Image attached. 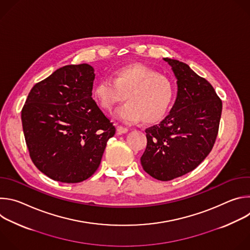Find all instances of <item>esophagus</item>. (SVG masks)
<instances>
[{
  "mask_svg": "<svg viewBox=\"0 0 250 250\" xmlns=\"http://www.w3.org/2000/svg\"><path fill=\"white\" fill-rule=\"evenodd\" d=\"M117 131H118L119 134H123V133H126V132L128 131V128L124 127V126H122V125H118Z\"/></svg>",
  "mask_w": 250,
  "mask_h": 250,
  "instance_id": "1",
  "label": "esophagus"
}]
</instances>
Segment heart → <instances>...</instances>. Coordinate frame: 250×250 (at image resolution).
Wrapping results in <instances>:
<instances>
[{
	"label": "heart",
	"mask_w": 250,
	"mask_h": 250,
	"mask_svg": "<svg viewBox=\"0 0 250 250\" xmlns=\"http://www.w3.org/2000/svg\"><path fill=\"white\" fill-rule=\"evenodd\" d=\"M100 108L113 112L124 101L126 104L116 113V118L128 124L144 121L154 124L166 115L173 99V86L168 78L141 63L117 69L113 80L101 79L93 89Z\"/></svg>",
	"instance_id": "heart-1"
}]
</instances>
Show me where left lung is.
Masks as SVG:
<instances>
[{"mask_svg": "<svg viewBox=\"0 0 250 250\" xmlns=\"http://www.w3.org/2000/svg\"><path fill=\"white\" fill-rule=\"evenodd\" d=\"M177 79V98L169 115L146 129L140 158L145 171L170 181L194 170L210 152L219 131L223 104L215 89L181 61L163 58Z\"/></svg>", "mask_w": 250, "mask_h": 250, "instance_id": "obj_1", "label": "left lung"}]
</instances>
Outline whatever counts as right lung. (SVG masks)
Segmentation results:
<instances>
[{
  "label": "right lung",
  "instance_id": "add662e5",
  "mask_svg": "<svg viewBox=\"0 0 250 250\" xmlns=\"http://www.w3.org/2000/svg\"><path fill=\"white\" fill-rule=\"evenodd\" d=\"M94 79L89 64L63 66L32 87L21 110L29 156L52 180L88 179L116 133L92 98Z\"/></svg>",
  "mask_w": 250,
  "mask_h": 250
}]
</instances>
